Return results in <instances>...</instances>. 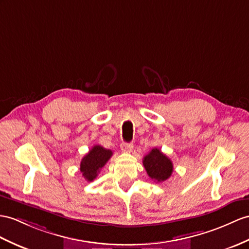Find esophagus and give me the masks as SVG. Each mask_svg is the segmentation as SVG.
<instances>
[{
  "label": "esophagus",
  "mask_w": 249,
  "mask_h": 249,
  "mask_svg": "<svg viewBox=\"0 0 249 249\" xmlns=\"http://www.w3.org/2000/svg\"><path fill=\"white\" fill-rule=\"evenodd\" d=\"M120 148H121V150L124 151V152L129 153V152H131V151L133 150V143H131V142H123V143H121V145H120Z\"/></svg>",
  "instance_id": "1"
}]
</instances>
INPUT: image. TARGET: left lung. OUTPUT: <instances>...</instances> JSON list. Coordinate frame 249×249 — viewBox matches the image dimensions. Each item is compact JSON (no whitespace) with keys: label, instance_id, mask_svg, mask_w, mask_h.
I'll use <instances>...</instances> for the list:
<instances>
[{"label":"left lung","instance_id":"1","mask_svg":"<svg viewBox=\"0 0 249 249\" xmlns=\"http://www.w3.org/2000/svg\"><path fill=\"white\" fill-rule=\"evenodd\" d=\"M142 165L149 177L156 183H161L171 177L173 163L159 148H153L142 160Z\"/></svg>","mask_w":249,"mask_h":249}]
</instances>
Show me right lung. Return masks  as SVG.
<instances>
[{
  "label": "right lung",
  "mask_w": 249,
  "mask_h": 249,
  "mask_svg": "<svg viewBox=\"0 0 249 249\" xmlns=\"http://www.w3.org/2000/svg\"><path fill=\"white\" fill-rule=\"evenodd\" d=\"M113 152L105 149L99 144H95L83 157L80 162V172L88 181L94 180L98 175L100 169L104 167L107 160L111 159Z\"/></svg>",
  "instance_id": "right-lung-1"
}]
</instances>
